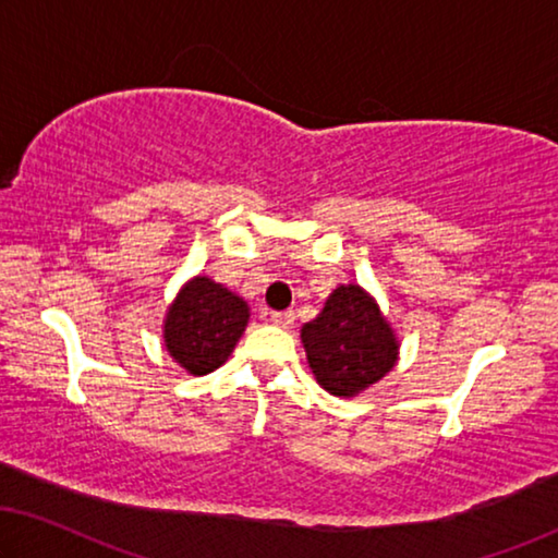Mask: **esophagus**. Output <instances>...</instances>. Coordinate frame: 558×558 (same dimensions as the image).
I'll return each mask as SVG.
<instances>
[{
	"instance_id": "1",
	"label": "esophagus",
	"mask_w": 558,
	"mask_h": 558,
	"mask_svg": "<svg viewBox=\"0 0 558 558\" xmlns=\"http://www.w3.org/2000/svg\"><path fill=\"white\" fill-rule=\"evenodd\" d=\"M268 320L278 328H290V326H293L295 315H293V311H270Z\"/></svg>"
}]
</instances>
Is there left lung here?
<instances>
[{
    "label": "left lung",
    "instance_id": "1",
    "mask_svg": "<svg viewBox=\"0 0 558 558\" xmlns=\"http://www.w3.org/2000/svg\"><path fill=\"white\" fill-rule=\"evenodd\" d=\"M307 363L332 396H355L393 368L398 343L371 295L340 286L320 315L303 326Z\"/></svg>",
    "mask_w": 558,
    "mask_h": 558
}]
</instances>
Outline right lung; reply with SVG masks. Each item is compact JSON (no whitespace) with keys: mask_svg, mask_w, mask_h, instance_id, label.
Returning a JSON list of instances; mask_svg holds the SVG:
<instances>
[{"mask_svg":"<svg viewBox=\"0 0 558 558\" xmlns=\"http://www.w3.org/2000/svg\"><path fill=\"white\" fill-rule=\"evenodd\" d=\"M247 305L210 278L182 288L165 320V345L193 376H205L228 361L247 326Z\"/></svg>","mask_w":558,"mask_h":558,"instance_id":"add662e5","label":"right lung"}]
</instances>
